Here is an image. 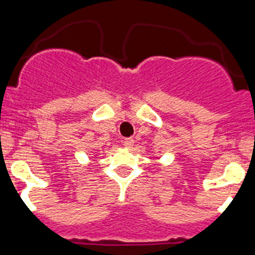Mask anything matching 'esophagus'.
<instances>
[{"instance_id":"34e87169","label":"esophagus","mask_w":255,"mask_h":255,"mask_svg":"<svg viewBox=\"0 0 255 255\" xmlns=\"http://www.w3.org/2000/svg\"><path fill=\"white\" fill-rule=\"evenodd\" d=\"M133 144H134V139H133V138H126V139L123 140V145H125L126 148H132Z\"/></svg>"}]
</instances>
